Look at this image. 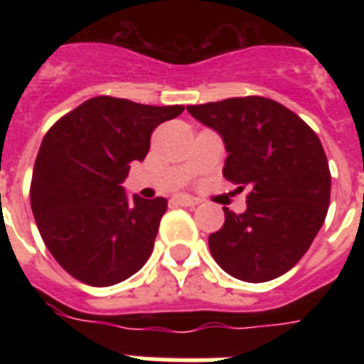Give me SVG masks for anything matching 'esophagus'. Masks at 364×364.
I'll use <instances>...</instances> for the list:
<instances>
[{"label": "esophagus", "instance_id": "34e87169", "mask_svg": "<svg viewBox=\"0 0 364 364\" xmlns=\"http://www.w3.org/2000/svg\"><path fill=\"white\" fill-rule=\"evenodd\" d=\"M173 202L177 205H185V208H194V205L200 204V200L191 196V194H177V196H173Z\"/></svg>", "mask_w": 364, "mask_h": 364}]
</instances>
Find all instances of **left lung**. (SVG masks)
Here are the masks:
<instances>
[{
  "mask_svg": "<svg viewBox=\"0 0 364 364\" xmlns=\"http://www.w3.org/2000/svg\"><path fill=\"white\" fill-rule=\"evenodd\" d=\"M187 111L223 137V176L251 187L247 210H225V225L210 234L213 259L242 282L279 277L302 259L327 217L331 171L319 137L285 105L262 96Z\"/></svg>",
  "mask_w": 364,
  "mask_h": 364,
  "instance_id": "8db88e82",
  "label": "left lung"
}]
</instances>
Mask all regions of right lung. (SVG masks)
Listing matches in <instances>:
<instances>
[{
	"label": "right lung",
	"mask_w": 364,
	"mask_h": 364,
	"mask_svg": "<svg viewBox=\"0 0 364 364\" xmlns=\"http://www.w3.org/2000/svg\"><path fill=\"white\" fill-rule=\"evenodd\" d=\"M183 109L98 96L43 137L31 211L50 255L75 279L109 287L147 262L168 202L128 198L122 183L132 162L147 156L154 128Z\"/></svg>",
	"instance_id": "right-lung-1"
}]
</instances>
